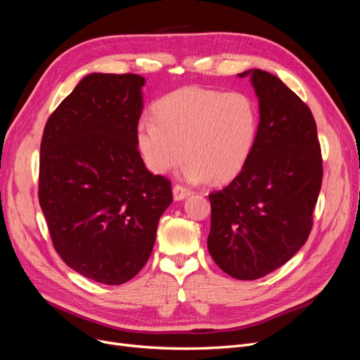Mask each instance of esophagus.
<instances>
[{
	"mask_svg": "<svg viewBox=\"0 0 360 360\" xmlns=\"http://www.w3.org/2000/svg\"><path fill=\"white\" fill-rule=\"evenodd\" d=\"M191 193H192V191H191V189H188V188L181 186V184H176V186L172 188V195H174V200H177V201H180V200H184V198H188Z\"/></svg>",
	"mask_w": 360,
	"mask_h": 360,
	"instance_id": "1",
	"label": "esophagus"
}]
</instances>
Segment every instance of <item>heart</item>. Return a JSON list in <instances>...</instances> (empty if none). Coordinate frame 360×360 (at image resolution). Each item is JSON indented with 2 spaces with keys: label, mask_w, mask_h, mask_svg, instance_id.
I'll use <instances>...</instances> for the list:
<instances>
[{
  "label": "heart",
  "mask_w": 360,
  "mask_h": 360,
  "mask_svg": "<svg viewBox=\"0 0 360 360\" xmlns=\"http://www.w3.org/2000/svg\"><path fill=\"white\" fill-rule=\"evenodd\" d=\"M258 129V106L249 94L184 86L155 103L153 122L141 120L136 146L151 172L177 167L184 151L188 180L224 183L246 167Z\"/></svg>",
  "instance_id": "b5f03b06"
}]
</instances>
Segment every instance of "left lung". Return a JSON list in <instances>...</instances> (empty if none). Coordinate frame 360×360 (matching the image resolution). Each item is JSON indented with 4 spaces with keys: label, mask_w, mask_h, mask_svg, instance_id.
I'll use <instances>...</instances> for the list:
<instances>
[{
    "label": "left lung",
    "mask_w": 360,
    "mask_h": 360,
    "mask_svg": "<svg viewBox=\"0 0 360 360\" xmlns=\"http://www.w3.org/2000/svg\"><path fill=\"white\" fill-rule=\"evenodd\" d=\"M259 103L258 139L236 179L213 191L207 248L236 279L269 275L297 252L312 230L323 180L317 124L308 105L275 75L248 70Z\"/></svg>",
    "instance_id": "8db88e82"
}]
</instances>
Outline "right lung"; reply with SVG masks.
<instances>
[{"label":"right lung","mask_w":360,"mask_h":360,"mask_svg":"<svg viewBox=\"0 0 360 360\" xmlns=\"http://www.w3.org/2000/svg\"><path fill=\"white\" fill-rule=\"evenodd\" d=\"M146 79L91 73L48 118L40 144L39 202L52 245L69 267L106 285L148 261L171 181L153 176L136 147Z\"/></svg>","instance_id":"right-lung-1"}]
</instances>
